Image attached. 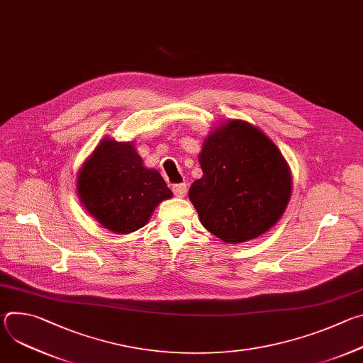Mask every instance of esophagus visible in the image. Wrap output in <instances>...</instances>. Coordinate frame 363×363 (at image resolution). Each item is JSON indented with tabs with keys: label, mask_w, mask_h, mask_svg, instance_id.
<instances>
[{
	"label": "esophagus",
	"mask_w": 363,
	"mask_h": 363,
	"mask_svg": "<svg viewBox=\"0 0 363 363\" xmlns=\"http://www.w3.org/2000/svg\"><path fill=\"white\" fill-rule=\"evenodd\" d=\"M172 191L174 194L178 196V198H184L186 195V191H188V185L184 182V184H177L172 186Z\"/></svg>",
	"instance_id": "obj_1"
}]
</instances>
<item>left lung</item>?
<instances>
[{
  "instance_id": "left-lung-1",
  "label": "left lung",
  "mask_w": 363,
  "mask_h": 363,
  "mask_svg": "<svg viewBox=\"0 0 363 363\" xmlns=\"http://www.w3.org/2000/svg\"><path fill=\"white\" fill-rule=\"evenodd\" d=\"M202 177L189 201L201 224L228 244L266 234L284 214L291 171L276 143L245 121L230 119L203 139L198 155Z\"/></svg>"
}]
</instances>
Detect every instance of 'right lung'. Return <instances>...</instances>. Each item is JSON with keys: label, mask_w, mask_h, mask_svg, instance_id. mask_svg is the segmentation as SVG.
<instances>
[{"label": "right lung", "mask_w": 363, "mask_h": 363, "mask_svg": "<svg viewBox=\"0 0 363 363\" xmlns=\"http://www.w3.org/2000/svg\"><path fill=\"white\" fill-rule=\"evenodd\" d=\"M77 196L103 228L129 234L172 198L161 174L143 165L132 142L103 138L77 174Z\"/></svg>", "instance_id": "add662e5"}]
</instances>
